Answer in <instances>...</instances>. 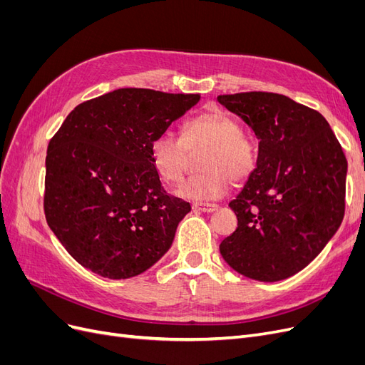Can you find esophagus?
<instances>
[{"label":"esophagus","mask_w":365,"mask_h":365,"mask_svg":"<svg viewBox=\"0 0 365 365\" xmlns=\"http://www.w3.org/2000/svg\"><path fill=\"white\" fill-rule=\"evenodd\" d=\"M192 207L195 212H204V213H213L219 208V205L212 202H195Z\"/></svg>","instance_id":"esophagus-1"}]
</instances>
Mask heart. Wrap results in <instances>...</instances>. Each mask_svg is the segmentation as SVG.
Here are the masks:
<instances>
[{
	"label": "heart",
	"mask_w": 365,
	"mask_h": 365,
	"mask_svg": "<svg viewBox=\"0 0 365 365\" xmlns=\"http://www.w3.org/2000/svg\"><path fill=\"white\" fill-rule=\"evenodd\" d=\"M205 150L200 157L201 172L184 181L178 193L190 200H216L233 184L247 181L257 165V146L236 118L212 111L187 120L181 137L161 134L150 143V161L165 182H180L189 152Z\"/></svg>",
	"instance_id": "1"
}]
</instances>
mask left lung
Wrapping results in <instances>:
<instances>
[{
  "label": "left lung",
  "instance_id": "1",
  "mask_svg": "<svg viewBox=\"0 0 365 365\" xmlns=\"http://www.w3.org/2000/svg\"><path fill=\"white\" fill-rule=\"evenodd\" d=\"M257 135V168L230 207L237 228L219 245L231 268L260 282L291 277L339 228L347 160L327 120L283 94L217 96Z\"/></svg>",
  "mask_w": 365,
  "mask_h": 365
}]
</instances>
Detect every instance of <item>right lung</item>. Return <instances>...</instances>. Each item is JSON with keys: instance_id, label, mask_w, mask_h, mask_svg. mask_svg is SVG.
<instances>
[{"instance_id": "1", "label": "right lung", "mask_w": 365, "mask_h": 365, "mask_svg": "<svg viewBox=\"0 0 365 365\" xmlns=\"http://www.w3.org/2000/svg\"><path fill=\"white\" fill-rule=\"evenodd\" d=\"M200 98L120 88L77 105L63 120L48 143L43 213L82 267L129 279L170 248L192 207L164 190L150 143Z\"/></svg>"}]
</instances>
